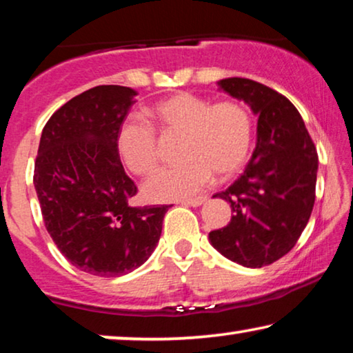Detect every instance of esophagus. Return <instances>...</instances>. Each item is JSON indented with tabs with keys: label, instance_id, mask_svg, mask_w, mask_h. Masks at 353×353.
I'll return each mask as SVG.
<instances>
[{
	"label": "esophagus",
	"instance_id": "esophagus-1",
	"mask_svg": "<svg viewBox=\"0 0 353 353\" xmlns=\"http://www.w3.org/2000/svg\"><path fill=\"white\" fill-rule=\"evenodd\" d=\"M205 201L207 197H196V199H186V201H181V203L183 205H189V207H199Z\"/></svg>",
	"mask_w": 353,
	"mask_h": 353
}]
</instances>
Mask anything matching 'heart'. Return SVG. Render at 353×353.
I'll use <instances>...</instances> for the list:
<instances>
[{"label": "heart", "instance_id": "b5f03b06", "mask_svg": "<svg viewBox=\"0 0 353 353\" xmlns=\"http://www.w3.org/2000/svg\"><path fill=\"white\" fill-rule=\"evenodd\" d=\"M151 119L164 134L181 135L180 165L151 176L143 194L151 201L185 199L205 188L213 175L226 180L248 159L253 119L237 100H210L191 92H176L157 101ZM117 150L132 173L146 176L159 165L156 130L145 121L127 119L117 132Z\"/></svg>", "mask_w": 353, "mask_h": 353}]
</instances>
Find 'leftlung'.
<instances>
[{
	"label": "left lung",
	"instance_id": "1",
	"mask_svg": "<svg viewBox=\"0 0 353 353\" xmlns=\"http://www.w3.org/2000/svg\"><path fill=\"white\" fill-rule=\"evenodd\" d=\"M219 88L252 106L258 143L245 172L226 191L228 226L210 232L219 253L245 268H263L294 247L312 213L319 154L294 105L256 81L228 78Z\"/></svg>",
	"mask_w": 353,
	"mask_h": 353
}]
</instances>
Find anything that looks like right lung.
I'll return each instance as SVG.
<instances>
[{
  "label": "right lung",
  "mask_w": 353,
  "mask_h": 353,
  "mask_svg": "<svg viewBox=\"0 0 353 353\" xmlns=\"http://www.w3.org/2000/svg\"><path fill=\"white\" fill-rule=\"evenodd\" d=\"M137 92L97 85L55 111L41 134L33 183L44 226L60 253L84 272L117 277L150 258L172 205H130L117 132Z\"/></svg>",
  "instance_id": "1"
}]
</instances>
